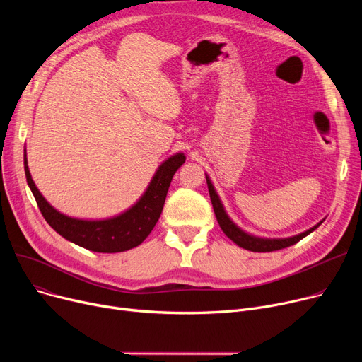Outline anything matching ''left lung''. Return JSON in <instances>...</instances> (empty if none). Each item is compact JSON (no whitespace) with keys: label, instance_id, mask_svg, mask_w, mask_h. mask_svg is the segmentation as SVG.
I'll list each match as a JSON object with an SVG mask.
<instances>
[{"label":"left lung","instance_id":"obj_1","mask_svg":"<svg viewBox=\"0 0 362 362\" xmlns=\"http://www.w3.org/2000/svg\"><path fill=\"white\" fill-rule=\"evenodd\" d=\"M205 177H206V185H208V192H210L211 204H213L214 213H216V217H217V221L221 227V230L224 232V235L227 238L232 239L238 246H240V248H243V250H248V251H252V252H272V251H279V250H283V248H288V246L295 245L300 239L308 236L322 223V220H321L320 223H317L314 227H311V229H308L307 232H302L296 236L284 238V239H267V238H258V236L250 235V233H246L245 230H242L240 227H238L230 220V217L227 216L210 177H208V176H205Z\"/></svg>","mask_w":362,"mask_h":362}]
</instances>
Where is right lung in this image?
<instances>
[{
    "label": "right lung",
    "instance_id": "add662e5",
    "mask_svg": "<svg viewBox=\"0 0 362 362\" xmlns=\"http://www.w3.org/2000/svg\"><path fill=\"white\" fill-rule=\"evenodd\" d=\"M186 157L179 154L167 158L152 176L146 191L139 201L124 213L105 220H82L73 218L55 208L42 197L40 189L32 180L28 167L25 149V175L37 206L52 229L64 239L82 246L93 252L114 254L129 251L141 245L157 224L168 187L177 168L185 163Z\"/></svg>",
    "mask_w": 362,
    "mask_h": 362
}]
</instances>
